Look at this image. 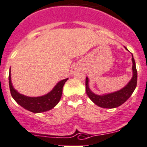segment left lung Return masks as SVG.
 <instances>
[{
	"label": "left lung",
	"mask_w": 147,
	"mask_h": 147,
	"mask_svg": "<svg viewBox=\"0 0 147 147\" xmlns=\"http://www.w3.org/2000/svg\"><path fill=\"white\" fill-rule=\"evenodd\" d=\"M125 49H127L126 47ZM132 62H133V68H132L133 77L131 80L129 82L128 84L125 87L117 92L102 95H95L89 88V79L88 78L86 77V92L90 100L97 106L102 108H106V109L117 108L123 104L131 96L137 85V70L136 67L135 60L133 58V55H132Z\"/></svg>",
	"instance_id": "1"
}]
</instances>
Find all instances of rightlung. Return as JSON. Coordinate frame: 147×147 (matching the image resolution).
I'll return each mask as SVG.
<instances>
[{
    "label": "right lung",
    "instance_id": "obj_1",
    "mask_svg": "<svg viewBox=\"0 0 147 147\" xmlns=\"http://www.w3.org/2000/svg\"><path fill=\"white\" fill-rule=\"evenodd\" d=\"M68 79L59 82L53 90L40 97H28L19 93L13 87L11 80V71L9 75V83L11 95L19 105L25 109L33 113H41L49 111L55 107L60 101L63 92V87Z\"/></svg>",
    "mask_w": 147,
    "mask_h": 147
}]
</instances>
